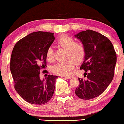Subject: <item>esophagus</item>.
I'll return each mask as SVG.
<instances>
[{"label": "esophagus", "instance_id": "34e87169", "mask_svg": "<svg viewBox=\"0 0 124 124\" xmlns=\"http://www.w3.org/2000/svg\"><path fill=\"white\" fill-rule=\"evenodd\" d=\"M64 78L67 79H70L71 78H72V77H64Z\"/></svg>", "mask_w": 124, "mask_h": 124}]
</instances>
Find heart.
Here are the masks:
<instances>
[{
    "label": "heart",
    "mask_w": 124,
    "mask_h": 124,
    "mask_svg": "<svg viewBox=\"0 0 124 124\" xmlns=\"http://www.w3.org/2000/svg\"><path fill=\"white\" fill-rule=\"evenodd\" d=\"M59 46L66 49L65 62H60L53 67V72L61 76H68L71 75L75 66V62L80 63L83 62L85 55V49L82 42H75V39L70 36L63 34L59 37L56 41ZM46 57L50 62L54 60V50L49 47L46 50Z\"/></svg>",
    "instance_id": "b5f03b06"
}]
</instances>
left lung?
<instances>
[{
	"label": "left lung",
	"instance_id": "obj_1",
	"mask_svg": "<svg viewBox=\"0 0 124 124\" xmlns=\"http://www.w3.org/2000/svg\"><path fill=\"white\" fill-rule=\"evenodd\" d=\"M85 49L84 60L80 69L85 71V79L78 78L79 85L75 91L78 97L91 100L106 90L114 78L116 54L110 40L92 30L79 32L74 35Z\"/></svg>",
	"mask_w": 124,
	"mask_h": 124
}]
</instances>
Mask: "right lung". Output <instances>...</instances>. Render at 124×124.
Segmentation results:
<instances>
[{
    "label": "right lung",
    "mask_w": 124,
    "mask_h": 124,
    "mask_svg": "<svg viewBox=\"0 0 124 124\" xmlns=\"http://www.w3.org/2000/svg\"><path fill=\"white\" fill-rule=\"evenodd\" d=\"M54 40L51 32H32L18 41L12 51L10 69L14 88L28 103L45 104L54 94L58 77L49 75L42 80L40 74L46 66V50Z\"/></svg>",
    "instance_id": "right-lung-1"
}]
</instances>
